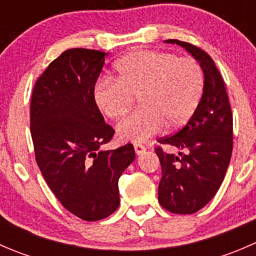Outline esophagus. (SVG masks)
Returning a JSON list of instances; mask_svg holds the SVG:
<instances>
[{
    "instance_id": "34e87169",
    "label": "esophagus",
    "mask_w": 256,
    "mask_h": 256,
    "mask_svg": "<svg viewBox=\"0 0 256 256\" xmlns=\"http://www.w3.org/2000/svg\"><path fill=\"white\" fill-rule=\"evenodd\" d=\"M134 148H135V152L138 156H141V154H144V152H146V148H144V144H134Z\"/></svg>"
}]
</instances>
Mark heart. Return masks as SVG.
Masks as SVG:
<instances>
[{"instance_id": "heart-1", "label": "heart", "mask_w": 256, "mask_h": 256, "mask_svg": "<svg viewBox=\"0 0 256 256\" xmlns=\"http://www.w3.org/2000/svg\"><path fill=\"white\" fill-rule=\"evenodd\" d=\"M116 76L95 82L92 99L112 120L130 110L134 96L140 109L116 126L121 141L142 144L170 128L182 126L192 118L204 89V76L192 58H178L162 50H136L115 64Z\"/></svg>"}]
</instances>
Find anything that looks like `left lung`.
Segmentation results:
<instances>
[{
    "mask_svg": "<svg viewBox=\"0 0 256 256\" xmlns=\"http://www.w3.org/2000/svg\"><path fill=\"white\" fill-rule=\"evenodd\" d=\"M184 48L200 63L204 89L198 108L176 135L158 140L180 150L166 154L157 147L162 167L158 202L176 214H193L216 196L226 176L233 151V116L223 78L213 59L187 42L164 40Z\"/></svg>",
    "mask_w": 256,
    "mask_h": 256,
    "instance_id": "obj_1",
    "label": "left lung"
}]
</instances>
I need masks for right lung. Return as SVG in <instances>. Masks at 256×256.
Wrapping results in <instances>:
<instances>
[{"mask_svg":"<svg viewBox=\"0 0 256 256\" xmlns=\"http://www.w3.org/2000/svg\"><path fill=\"white\" fill-rule=\"evenodd\" d=\"M106 56L84 48L63 52L38 78L30 100L38 167L63 207L86 222L118 208V178L135 160L131 144L102 148L115 132L92 99Z\"/></svg>","mask_w":256,"mask_h":256,"instance_id":"add662e5","label":"right lung"}]
</instances>
